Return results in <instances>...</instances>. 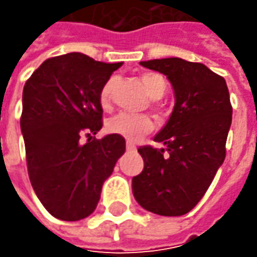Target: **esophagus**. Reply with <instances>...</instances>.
<instances>
[{
    "label": "esophagus",
    "instance_id": "obj_1",
    "mask_svg": "<svg viewBox=\"0 0 257 257\" xmlns=\"http://www.w3.org/2000/svg\"><path fill=\"white\" fill-rule=\"evenodd\" d=\"M125 149H127L128 152H134V150H136V146H134V143H132V142H127V143H125Z\"/></svg>",
    "mask_w": 257,
    "mask_h": 257
}]
</instances>
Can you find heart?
<instances>
[{
  "label": "heart",
  "instance_id": "b5f03b06",
  "mask_svg": "<svg viewBox=\"0 0 257 257\" xmlns=\"http://www.w3.org/2000/svg\"><path fill=\"white\" fill-rule=\"evenodd\" d=\"M140 81L143 83L146 91L152 98H162L167 91V80L159 73H143L140 75ZM114 83L115 80L111 77L100 88L98 103L104 110L108 108L111 103ZM105 130L110 134L121 136L127 140H137L153 130V121L146 114L118 113L105 121Z\"/></svg>",
  "mask_w": 257,
  "mask_h": 257
}]
</instances>
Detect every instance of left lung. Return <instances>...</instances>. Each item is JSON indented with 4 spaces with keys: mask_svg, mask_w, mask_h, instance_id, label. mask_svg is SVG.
Returning <instances> with one entry per match:
<instances>
[{
    "mask_svg": "<svg viewBox=\"0 0 257 257\" xmlns=\"http://www.w3.org/2000/svg\"><path fill=\"white\" fill-rule=\"evenodd\" d=\"M167 75L176 105L154 137L166 149L139 147L143 172L133 177L137 203L160 216H183L202 200L226 157L232 104L226 81L202 63L182 58L143 61Z\"/></svg>",
    "mask_w": 257,
    "mask_h": 257,
    "instance_id": "8db88e82",
    "label": "left lung"
}]
</instances>
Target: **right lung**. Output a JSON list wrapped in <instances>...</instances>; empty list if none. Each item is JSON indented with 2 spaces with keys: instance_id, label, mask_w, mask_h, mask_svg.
<instances>
[{
  "instance_id": "obj_1",
  "label": "right lung",
  "mask_w": 257,
  "mask_h": 257,
  "mask_svg": "<svg viewBox=\"0 0 257 257\" xmlns=\"http://www.w3.org/2000/svg\"><path fill=\"white\" fill-rule=\"evenodd\" d=\"M118 67L70 53L45 60L25 83L20 123L27 170L37 197L57 219L90 216L125 152L121 136L93 137L103 127L100 88Z\"/></svg>"
}]
</instances>
